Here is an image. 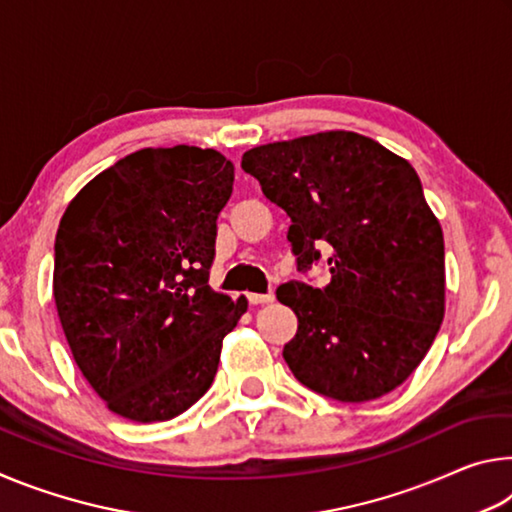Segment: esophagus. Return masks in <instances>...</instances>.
I'll use <instances>...</instances> for the list:
<instances>
[{
  "label": "esophagus",
  "instance_id": "obj_1",
  "mask_svg": "<svg viewBox=\"0 0 512 512\" xmlns=\"http://www.w3.org/2000/svg\"><path fill=\"white\" fill-rule=\"evenodd\" d=\"M250 305H266V302H273V293H248Z\"/></svg>",
  "mask_w": 512,
  "mask_h": 512
}]
</instances>
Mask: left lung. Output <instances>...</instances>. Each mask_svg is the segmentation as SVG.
<instances>
[{"label":"left lung","instance_id":"obj_1","mask_svg":"<svg viewBox=\"0 0 512 512\" xmlns=\"http://www.w3.org/2000/svg\"><path fill=\"white\" fill-rule=\"evenodd\" d=\"M241 169L291 219L298 271H329L323 289L291 280L275 291L298 316L282 350L293 377L339 402L391 393L420 366L445 314L443 230L418 173L350 131L255 146Z\"/></svg>","mask_w":512,"mask_h":512}]
</instances>
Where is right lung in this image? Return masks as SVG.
I'll return each mask as SVG.
<instances>
[{
	"mask_svg": "<svg viewBox=\"0 0 512 512\" xmlns=\"http://www.w3.org/2000/svg\"><path fill=\"white\" fill-rule=\"evenodd\" d=\"M235 167L214 149H142L85 185L54 244L69 350L108 409L164 422L212 386L248 302L210 289Z\"/></svg>",
	"mask_w": 512,
	"mask_h": 512,
	"instance_id": "right-lung-1",
	"label": "right lung"
}]
</instances>
